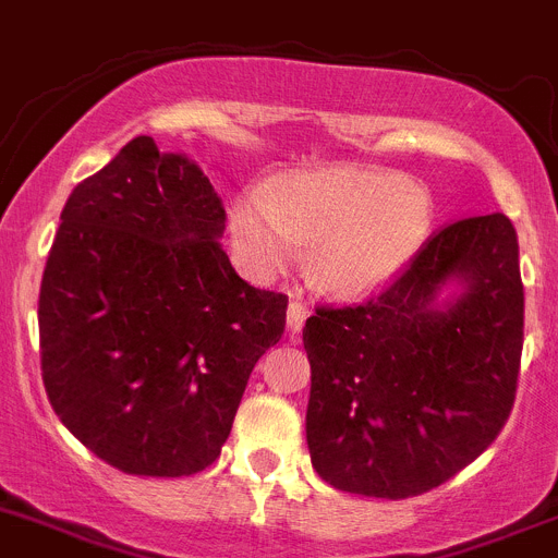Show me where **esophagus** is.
I'll list each match as a JSON object with an SVG mask.
<instances>
[{
	"label": "esophagus",
	"mask_w": 558,
	"mask_h": 558,
	"mask_svg": "<svg viewBox=\"0 0 558 558\" xmlns=\"http://www.w3.org/2000/svg\"><path fill=\"white\" fill-rule=\"evenodd\" d=\"M305 319H308V308H305L300 300H291L289 311H286V323H289L291 333H300L305 325Z\"/></svg>",
	"instance_id": "34e87169"
}]
</instances>
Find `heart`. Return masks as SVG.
Wrapping results in <instances>:
<instances>
[{
    "label": "heart",
    "mask_w": 558,
    "mask_h": 558,
    "mask_svg": "<svg viewBox=\"0 0 558 558\" xmlns=\"http://www.w3.org/2000/svg\"><path fill=\"white\" fill-rule=\"evenodd\" d=\"M434 205L398 172L328 167L247 189L230 205V242L255 278L283 269L298 242L319 289L364 298L398 278L428 239Z\"/></svg>",
    "instance_id": "obj_1"
}]
</instances>
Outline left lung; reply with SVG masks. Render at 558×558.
I'll return each instance as SVG.
<instances>
[{"mask_svg": "<svg viewBox=\"0 0 558 558\" xmlns=\"http://www.w3.org/2000/svg\"><path fill=\"white\" fill-rule=\"evenodd\" d=\"M459 282L453 301L440 289ZM311 464L350 495L403 500L461 473L514 405L523 280L504 214L434 233L400 278L361 305L305 319Z\"/></svg>", "mask_w": 558, "mask_h": 558, "instance_id": "obj_1", "label": "left lung"}]
</instances>
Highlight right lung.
Wrapping results in <instances>:
<instances>
[{"mask_svg":"<svg viewBox=\"0 0 558 558\" xmlns=\"http://www.w3.org/2000/svg\"><path fill=\"white\" fill-rule=\"evenodd\" d=\"M203 169L138 135L69 194L38 294L49 403L128 475L180 478L219 459L286 294L250 286L219 244Z\"/></svg>","mask_w":558,"mask_h":558,"instance_id":"1","label":"right lung"}]
</instances>
